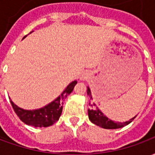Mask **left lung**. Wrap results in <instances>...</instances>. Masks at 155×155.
I'll list each match as a JSON object with an SVG mask.
<instances>
[{
	"mask_svg": "<svg viewBox=\"0 0 155 155\" xmlns=\"http://www.w3.org/2000/svg\"><path fill=\"white\" fill-rule=\"evenodd\" d=\"M87 94L91 97V99H92L90 88H88ZM93 105L95 106L94 104H93ZM93 105L91 104V106H93ZM88 115H89V119H90V120L92 123H94V124H96L98 126H101V128L110 129V130L119 129V128H121V127L125 126L127 124L131 123L132 120H134V119L135 118V117H134L133 119H131V120H130L129 121H126V122H123V123H121V122H114V121H112L110 119H108L106 116H104V114L97 107H95L94 109H91V110L89 109L88 110Z\"/></svg>",
	"mask_w": 155,
	"mask_h": 155,
	"instance_id": "8db88e82",
	"label": "left lung"
}]
</instances>
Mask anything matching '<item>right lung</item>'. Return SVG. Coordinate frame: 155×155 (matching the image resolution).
Returning <instances> with one entry per match:
<instances>
[{
  "instance_id": "1",
  "label": "right lung",
  "mask_w": 155,
  "mask_h": 155,
  "mask_svg": "<svg viewBox=\"0 0 155 155\" xmlns=\"http://www.w3.org/2000/svg\"><path fill=\"white\" fill-rule=\"evenodd\" d=\"M25 36H24V38ZM76 84L77 81H74L71 82L56 100H54L51 104H47L46 106L39 110H25L15 105L12 101H11V104L12 108L14 109L15 114L20 118V120L26 124L34 127L51 126L54 124L57 120H59L62 113L63 101L72 92V91L74 90V85Z\"/></svg>"
}]
</instances>
